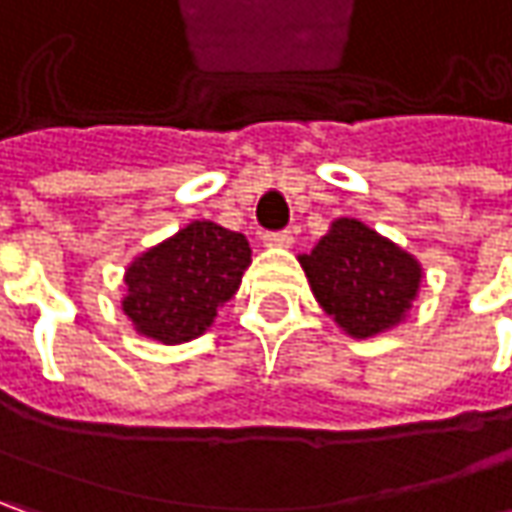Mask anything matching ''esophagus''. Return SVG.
<instances>
[{
    "instance_id": "34e87169",
    "label": "esophagus",
    "mask_w": 512,
    "mask_h": 512,
    "mask_svg": "<svg viewBox=\"0 0 512 512\" xmlns=\"http://www.w3.org/2000/svg\"><path fill=\"white\" fill-rule=\"evenodd\" d=\"M262 242L267 247H290L293 245V233L290 230H273V233H265Z\"/></svg>"
}]
</instances>
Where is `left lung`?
<instances>
[{"mask_svg":"<svg viewBox=\"0 0 512 512\" xmlns=\"http://www.w3.org/2000/svg\"><path fill=\"white\" fill-rule=\"evenodd\" d=\"M310 290L353 339L404 322L422 287V265L359 219H336L319 245L299 256Z\"/></svg>","mask_w":512,"mask_h":512,"instance_id":"8db88e82","label":"left lung"}]
</instances>
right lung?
Instances as JSON below:
<instances>
[{
  "label": "right lung",
  "instance_id": "obj_1",
  "mask_svg": "<svg viewBox=\"0 0 512 512\" xmlns=\"http://www.w3.org/2000/svg\"><path fill=\"white\" fill-rule=\"evenodd\" d=\"M250 267L242 233L216 222H190L170 239L139 253L125 270L122 310L139 336L182 344L213 325Z\"/></svg>",
  "mask_w": 512,
  "mask_h": 512
}]
</instances>
